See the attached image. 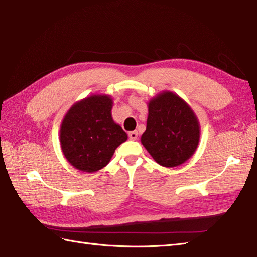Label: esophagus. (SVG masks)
Returning a JSON list of instances; mask_svg holds the SVG:
<instances>
[{
	"label": "esophagus",
	"instance_id": "34e87169",
	"mask_svg": "<svg viewBox=\"0 0 257 257\" xmlns=\"http://www.w3.org/2000/svg\"><path fill=\"white\" fill-rule=\"evenodd\" d=\"M129 138L131 140H137V138H138V131H137V130L130 131V133H129Z\"/></svg>",
	"mask_w": 257,
	"mask_h": 257
}]
</instances>
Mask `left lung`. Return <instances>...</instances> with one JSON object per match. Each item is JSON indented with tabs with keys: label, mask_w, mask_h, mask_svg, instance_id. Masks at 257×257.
<instances>
[{
	"label": "left lung",
	"mask_w": 257,
	"mask_h": 257,
	"mask_svg": "<svg viewBox=\"0 0 257 257\" xmlns=\"http://www.w3.org/2000/svg\"><path fill=\"white\" fill-rule=\"evenodd\" d=\"M146 131L141 143L157 163L175 168L195 153L200 138L198 118L177 94L164 91L148 103Z\"/></svg>",
	"instance_id": "8db88e82"
}]
</instances>
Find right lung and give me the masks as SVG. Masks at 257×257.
Wrapping results in <instances>:
<instances>
[{"label":"right lung","instance_id":"add662e5","mask_svg":"<svg viewBox=\"0 0 257 257\" xmlns=\"http://www.w3.org/2000/svg\"><path fill=\"white\" fill-rule=\"evenodd\" d=\"M112 98L94 94L70 107L60 126L63 156L76 170L94 173L109 163L128 136L111 117Z\"/></svg>","mask_w":257,"mask_h":257}]
</instances>
